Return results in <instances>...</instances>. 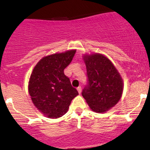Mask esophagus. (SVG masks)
Here are the masks:
<instances>
[{
    "instance_id": "esophagus-1",
    "label": "esophagus",
    "mask_w": 150,
    "mask_h": 150,
    "mask_svg": "<svg viewBox=\"0 0 150 150\" xmlns=\"http://www.w3.org/2000/svg\"><path fill=\"white\" fill-rule=\"evenodd\" d=\"M76 89H77L78 92H79V94L81 93V91H82V88H81V86H79V87H77V88H76Z\"/></svg>"
}]
</instances>
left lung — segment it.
I'll return each instance as SVG.
<instances>
[{"label":"left lung","mask_w":150,"mask_h":150,"mask_svg":"<svg viewBox=\"0 0 150 150\" xmlns=\"http://www.w3.org/2000/svg\"><path fill=\"white\" fill-rule=\"evenodd\" d=\"M84 60L88 81L82 95L92 110L106 112L121 98L123 91L121 76L112 62L103 55H85Z\"/></svg>","instance_id":"8db88e82"}]
</instances>
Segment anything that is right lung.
I'll use <instances>...</instances> for the list:
<instances>
[{"label":"right lung","mask_w":150,"mask_h":150,"mask_svg":"<svg viewBox=\"0 0 150 150\" xmlns=\"http://www.w3.org/2000/svg\"><path fill=\"white\" fill-rule=\"evenodd\" d=\"M76 50L48 55L33 70L28 91L35 107L43 114L57 119L67 112L73 99L78 95L64 70L70 64Z\"/></svg>","instance_id":"add662e5"}]
</instances>
